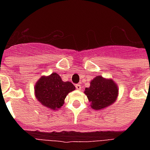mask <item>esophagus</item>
<instances>
[{"label":"esophagus","instance_id":"34e87169","mask_svg":"<svg viewBox=\"0 0 150 150\" xmlns=\"http://www.w3.org/2000/svg\"><path fill=\"white\" fill-rule=\"evenodd\" d=\"M75 88H76V89H77V90H80V89H82V86H81V85L76 84L75 85Z\"/></svg>","mask_w":150,"mask_h":150}]
</instances>
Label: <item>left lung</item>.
Returning <instances> with one entry per match:
<instances>
[{
    "mask_svg": "<svg viewBox=\"0 0 150 150\" xmlns=\"http://www.w3.org/2000/svg\"><path fill=\"white\" fill-rule=\"evenodd\" d=\"M85 94L91 102L94 110H102L116 101L118 95V88L112 79L96 76L90 82V86L85 89Z\"/></svg>",
    "mask_w": 150,
    "mask_h": 150,
    "instance_id": "1",
    "label": "left lung"
}]
</instances>
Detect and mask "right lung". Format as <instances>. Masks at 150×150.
<instances>
[{
	"label": "right lung",
	"instance_id": "1",
	"mask_svg": "<svg viewBox=\"0 0 150 150\" xmlns=\"http://www.w3.org/2000/svg\"><path fill=\"white\" fill-rule=\"evenodd\" d=\"M35 95L40 103L51 110L60 109L66 96L75 90L70 82H63L58 74L54 72L49 76H42L35 85Z\"/></svg>",
	"mask_w": 150,
	"mask_h": 150
}]
</instances>
